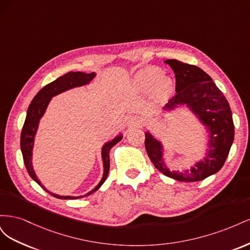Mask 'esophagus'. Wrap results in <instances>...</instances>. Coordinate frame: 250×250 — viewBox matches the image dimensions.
I'll use <instances>...</instances> for the list:
<instances>
[{
	"label": "esophagus",
	"instance_id": "1",
	"mask_svg": "<svg viewBox=\"0 0 250 250\" xmlns=\"http://www.w3.org/2000/svg\"><path fill=\"white\" fill-rule=\"evenodd\" d=\"M142 123H143L142 119L137 116H131L129 118H127V120H126V125L128 127H138V126L142 125Z\"/></svg>",
	"mask_w": 250,
	"mask_h": 250
}]
</instances>
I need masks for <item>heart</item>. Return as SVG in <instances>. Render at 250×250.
<instances>
[{
  "instance_id": "obj_1",
  "label": "heart",
  "mask_w": 250,
  "mask_h": 250,
  "mask_svg": "<svg viewBox=\"0 0 250 250\" xmlns=\"http://www.w3.org/2000/svg\"><path fill=\"white\" fill-rule=\"evenodd\" d=\"M134 92L144 94L151 90L152 99L157 104L168 101L173 93V81L168 76H162V70L155 66H147L134 75L130 82Z\"/></svg>"
}]
</instances>
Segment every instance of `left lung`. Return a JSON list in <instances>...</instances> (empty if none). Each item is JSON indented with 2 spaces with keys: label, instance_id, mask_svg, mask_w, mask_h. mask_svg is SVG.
I'll use <instances>...</instances> for the list:
<instances>
[{
  "label": "left lung",
  "instance_id": "obj_1",
  "mask_svg": "<svg viewBox=\"0 0 250 250\" xmlns=\"http://www.w3.org/2000/svg\"><path fill=\"white\" fill-rule=\"evenodd\" d=\"M175 74L176 95L166 104L164 112L187 107L199 120L208 133V148L201 161L190 169L170 171L164 160L163 143L149 131L145 132V147L154 167L178 181H200L220 170L226 161L234 137V126L229 104L215 82L200 67L168 59Z\"/></svg>",
  "mask_w": 250,
  "mask_h": 250
}]
</instances>
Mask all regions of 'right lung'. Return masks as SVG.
I'll return each instance as SVG.
<instances>
[{
    "label": "right lung",
    "mask_w": 250,
    "mask_h": 250,
    "mask_svg": "<svg viewBox=\"0 0 250 250\" xmlns=\"http://www.w3.org/2000/svg\"><path fill=\"white\" fill-rule=\"evenodd\" d=\"M96 76V73H83V72H69L64 74L63 76L57 78L53 82L49 83L46 86H43L36 96L33 98L31 101V104L29 105L27 110V116L24 126H22L21 133V150L22 153V158H24V163L26 166V169L29 173V175L31 178L36 181L43 190H46L49 194H51L53 197H56L59 199H77L81 197H85L90 194L96 192L105 180L107 178L108 172H109V151L110 149L122 140L123 135L118 134L116 138H113L111 141H108L102 146L101 155H102V162H103V176L100 180V183L98 184L92 191H89L87 194L82 196H60L54 193L49 192L46 188H44L41 180L37 178L36 174L33 170L32 166V150L34 146V140L35 135L39 129L40 121L42 118V116L46 112V109L52 98L54 96H57L62 94L65 90H69L74 87H79L86 85L92 81Z\"/></svg>",
    "instance_id": "add662e5"
}]
</instances>
